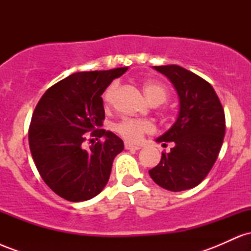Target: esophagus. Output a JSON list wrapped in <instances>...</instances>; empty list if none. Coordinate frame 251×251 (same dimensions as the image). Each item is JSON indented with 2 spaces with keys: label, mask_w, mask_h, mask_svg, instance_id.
Returning a JSON list of instances; mask_svg holds the SVG:
<instances>
[{
  "label": "esophagus",
  "mask_w": 251,
  "mask_h": 251,
  "mask_svg": "<svg viewBox=\"0 0 251 251\" xmlns=\"http://www.w3.org/2000/svg\"><path fill=\"white\" fill-rule=\"evenodd\" d=\"M125 149L126 150H133V151H137V150H140V146L133 145V144H129V143H125Z\"/></svg>",
  "instance_id": "obj_1"
}]
</instances>
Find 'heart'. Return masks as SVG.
<instances>
[{"label":"heart","mask_w":251,"mask_h":251,"mask_svg":"<svg viewBox=\"0 0 251 251\" xmlns=\"http://www.w3.org/2000/svg\"><path fill=\"white\" fill-rule=\"evenodd\" d=\"M116 83L109 85L107 89L103 93V101L109 103L112 101L116 92ZM143 92L145 94V98L151 102L152 105L157 106L163 103L168 98V91L164 87L162 83L153 81V80H148L144 82ZM114 131L118 134H120L124 139L128 140V142H138L142 139V137L146 133H151L154 131V125L150 120L146 119H131V118H126L123 119L114 125Z\"/></svg>","instance_id":"obj_1"}]
</instances>
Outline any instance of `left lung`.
Wrapping results in <instances>:
<instances>
[{
	"label": "left lung",
	"mask_w": 251,
	"mask_h": 251,
	"mask_svg": "<svg viewBox=\"0 0 251 251\" xmlns=\"http://www.w3.org/2000/svg\"><path fill=\"white\" fill-rule=\"evenodd\" d=\"M170 80L179 99L174 125L155 142L174 144L162 153L159 164L149 171L155 184L169 191L197 186L217 159L224 134L226 117L215 89L208 81L177 65L154 66Z\"/></svg>",
	"instance_id": "left-lung-1"
}]
</instances>
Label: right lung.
Listing matches in <instances>:
<instances>
[{
	"label": "right lung",
	"instance_id": "add662e5",
	"mask_svg": "<svg viewBox=\"0 0 251 251\" xmlns=\"http://www.w3.org/2000/svg\"><path fill=\"white\" fill-rule=\"evenodd\" d=\"M128 67L79 72L46 91L36 105L29 127V148L45 183L70 201H83L102 191L124 142L101 128L105 119L102 93ZM103 142L85 149V133Z\"/></svg>",
	"mask_w": 251,
	"mask_h": 251
}]
</instances>
